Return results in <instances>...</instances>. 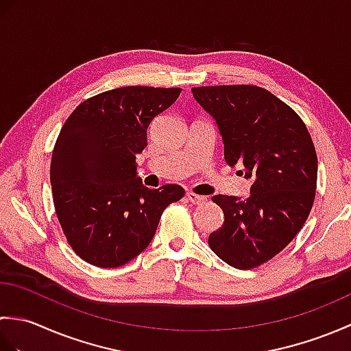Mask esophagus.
Here are the masks:
<instances>
[{"label":"esophagus","mask_w":351,"mask_h":351,"mask_svg":"<svg viewBox=\"0 0 351 351\" xmlns=\"http://www.w3.org/2000/svg\"><path fill=\"white\" fill-rule=\"evenodd\" d=\"M187 199L190 200L191 204H195V205H200V204H205V200H206V197L205 196H199V195H195V193H191V191H187Z\"/></svg>","instance_id":"esophagus-1"}]
</instances>
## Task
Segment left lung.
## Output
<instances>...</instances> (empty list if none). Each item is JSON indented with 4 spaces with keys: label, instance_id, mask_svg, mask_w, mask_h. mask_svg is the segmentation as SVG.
<instances>
[{
    "label": "left lung",
    "instance_id": "left-lung-1",
    "mask_svg": "<svg viewBox=\"0 0 351 351\" xmlns=\"http://www.w3.org/2000/svg\"><path fill=\"white\" fill-rule=\"evenodd\" d=\"M191 92L219 126L226 162L244 167V178L252 180L249 197H213L225 221L208 244L229 265L255 268L285 249L311 213L318 171L311 134L293 108L263 87Z\"/></svg>",
    "mask_w": 351,
    "mask_h": 351
}]
</instances>
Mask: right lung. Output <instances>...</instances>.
Segmentation results:
<instances>
[{"label": "right lung", "mask_w": 351, "mask_h": 351, "mask_svg": "<svg viewBox=\"0 0 351 351\" xmlns=\"http://www.w3.org/2000/svg\"><path fill=\"white\" fill-rule=\"evenodd\" d=\"M182 88L130 86L86 99L58 134L51 158L57 219L86 263L121 267L152 241L162 211L184 196L176 184L151 190L137 176L154 117Z\"/></svg>", "instance_id": "add662e5"}]
</instances>
